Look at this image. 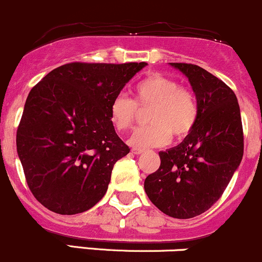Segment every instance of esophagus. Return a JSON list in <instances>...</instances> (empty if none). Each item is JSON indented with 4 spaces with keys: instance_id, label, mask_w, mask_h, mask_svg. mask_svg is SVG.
<instances>
[{
    "instance_id": "1",
    "label": "esophagus",
    "mask_w": 262,
    "mask_h": 262,
    "mask_svg": "<svg viewBox=\"0 0 262 262\" xmlns=\"http://www.w3.org/2000/svg\"><path fill=\"white\" fill-rule=\"evenodd\" d=\"M143 152H144V149H140V148H133V149H132V153L134 154H142Z\"/></svg>"
}]
</instances>
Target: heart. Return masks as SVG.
I'll return each instance as SVG.
<instances>
[{
  "instance_id": "heart-1",
  "label": "heart",
  "mask_w": 262,
  "mask_h": 262,
  "mask_svg": "<svg viewBox=\"0 0 262 262\" xmlns=\"http://www.w3.org/2000/svg\"><path fill=\"white\" fill-rule=\"evenodd\" d=\"M134 101L119 94L110 103L109 118L118 132L133 128L139 110L148 112L150 125L140 128L130 137L134 147H162L172 136L182 139L193 130L198 119V104L193 92L177 80L162 74H150L133 89Z\"/></svg>"
}]
</instances>
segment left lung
<instances>
[{
    "mask_svg": "<svg viewBox=\"0 0 262 262\" xmlns=\"http://www.w3.org/2000/svg\"><path fill=\"white\" fill-rule=\"evenodd\" d=\"M188 78L198 104L193 130L181 144L159 152L161 166L144 181L156 207L174 219H192L220 200L244 156L237 98L205 69L169 62Z\"/></svg>",
    "mask_w": 262,
    "mask_h": 262,
    "instance_id": "8db88e82",
    "label": "left lung"
}]
</instances>
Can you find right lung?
<instances>
[{
	"label": "right lung",
	"mask_w": 262,
	"mask_h": 262,
	"mask_svg": "<svg viewBox=\"0 0 262 262\" xmlns=\"http://www.w3.org/2000/svg\"><path fill=\"white\" fill-rule=\"evenodd\" d=\"M147 62H70L31 89L16 133L27 186L55 213L76 214L105 194L115 162L129 153L110 103Z\"/></svg>",
	"instance_id": "obj_1"
}]
</instances>
